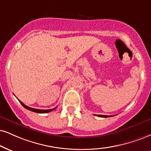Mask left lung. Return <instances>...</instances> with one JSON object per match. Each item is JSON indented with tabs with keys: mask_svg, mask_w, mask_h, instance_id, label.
I'll return each mask as SVG.
<instances>
[{
	"mask_svg": "<svg viewBox=\"0 0 151 151\" xmlns=\"http://www.w3.org/2000/svg\"><path fill=\"white\" fill-rule=\"evenodd\" d=\"M96 116L98 117H101V118H109V117H111L110 115H97Z\"/></svg>",
	"mask_w": 151,
	"mask_h": 151,
	"instance_id": "8db88e82",
	"label": "left lung"
}]
</instances>
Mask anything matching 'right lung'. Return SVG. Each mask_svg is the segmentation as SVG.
Listing matches in <instances>:
<instances>
[{
  "mask_svg": "<svg viewBox=\"0 0 151 151\" xmlns=\"http://www.w3.org/2000/svg\"><path fill=\"white\" fill-rule=\"evenodd\" d=\"M20 104H22L23 106L25 108V109H27L28 110H29V111H33V112H35V113H49V112H51V111H54V110L56 109V108H55V109H48V110H41V109H33V108H31V107H29L27 106H26L25 104L22 103V102L21 101H19Z\"/></svg>",
  "mask_w": 151,
  "mask_h": 151,
  "instance_id": "1",
  "label": "right lung"
}]
</instances>
